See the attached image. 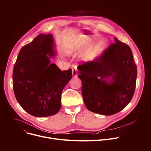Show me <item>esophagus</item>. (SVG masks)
Masks as SVG:
<instances>
[{
	"instance_id": "obj_1",
	"label": "esophagus",
	"mask_w": 151,
	"mask_h": 151,
	"mask_svg": "<svg viewBox=\"0 0 151 151\" xmlns=\"http://www.w3.org/2000/svg\"><path fill=\"white\" fill-rule=\"evenodd\" d=\"M77 71H78L77 67L76 65H74L72 67V75L73 77L77 76Z\"/></svg>"
}]
</instances>
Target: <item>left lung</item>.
<instances>
[{
  "instance_id": "8db88e82",
  "label": "left lung",
  "mask_w": 151,
  "mask_h": 151,
  "mask_svg": "<svg viewBox=\"0 0 151 151\" xmlns=\"http://www.w3.org/2000/svg\"><path fill=\"white\" fill-rule=\"evenodd\" d=\"M87 108L110 116L124 108L134 95L137 70L130 47L114 37L94 59L78 67Z\"/></svg>"
}]
</instances>
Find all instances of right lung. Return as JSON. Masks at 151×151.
<instances>
[{
    "label": "right lung",
    "mask_w": 151,
    "mask_h": 151,
    "mask_svg": "<svg viewBox=\"0 0 151 151\" xmlns=\"http://www.w3.org/2000/svg\"><path fill=\"white\" fill-rule=\"evenodd\" d=\"M57 55L52 34H39L20 50L12 74L16 98L29 114L38 117L56 114L61 93L72 77V69L62 72L50 59Z\"/></svg>",
    "instance_id": "add662e5"
}]
</instances>
